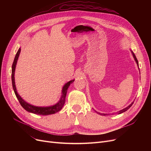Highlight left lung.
Here are the masks:
<instances>
[{"instance_id": "1", "label": "left lung", "mask_w": 151, "mask_h": 151, "mask_svg": "<svg viewBox=\"0 0 151 151\" xmlns=\"http://www.w3.org/2000/svg\"><path fill=\"white\" fill-rule=\"evenodd\" d=\"M132 54H133V56L134 60H135V61H136V62H137V65H138V60H137V58H136V56H135V55H134V54L132 51ZM133 104V102H132V104H131L129 106H128L127 107V108H124V109H123L119 111L118 112V113H119V114H121V113H122L126 111L127 110H128V109L132 106ZM96 112H97V111H96ZM97 114H100V115H103V116H105V115H106V114H101V113L100 114V113H98V112H97ZM106 115H107V114H106Z\"/></svg>"}]
</instances>
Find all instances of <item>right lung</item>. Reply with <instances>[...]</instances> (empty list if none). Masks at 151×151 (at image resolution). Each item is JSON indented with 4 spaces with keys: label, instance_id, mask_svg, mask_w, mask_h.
I'll return each mask as SVG.
<instances>
[{
    "label": "right lung",
    "instance_id": "1",
    "mask_svg": "<svg viewBox=\"0 0 151 151\" xmlns=\"http://www.w3.org/2000/svg\"><path fill=\"white\" fill-rule=\"evenodd\" d=\"M21 52V48H19L15 55V58L13 63L12 65V86H13V88L14 92V93L17 96L18 100H19V104L22 106V107L26 109L27 111L29 113H32L34 114H38V115H43V116H46V115H50V114H52L55 113H57L62 108L65 104V97H66V94L67 92V89L68 88V87L75 80H73L71 81H70L67 83H66L64 86H63L62 90V96L60 97V100L56 104H55L53 106H46V107H40V106H35L34 105H32L26 101L24 100L19 95L18 93L17 88H16V86H15V83H14V71H15V68H16V65H17V60L19 58V55Z\"/></svg>",
    "mask_w": 151,
    "mask_h": 151
}]
</instances>
